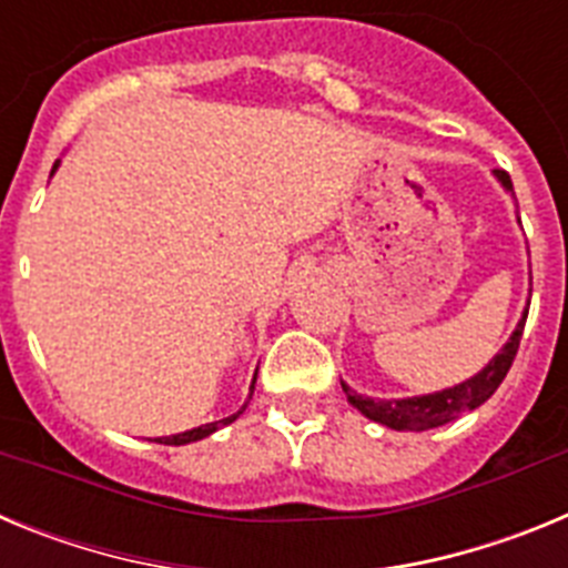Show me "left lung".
I'll use <instances>...</instances> for the list:
<instances>
[{
    "label": "left lung",
    "instance_id": "1",
    "mask_svg": "<svg viewBox=\"0 0 568 568\" xmlns=\"http://www.w3.org/2000/svg\"><path fill=\"white\" fill-rule=\"evenodd\" d=\"M495 175H498V182L511 193L509 173H506V170H495ZM526 315H529V310H524V318L518 321V327H515L511 338L504 344V349H500V353L495 355V358H491L478 375L466 378L464 384H455L449 386V389H440V393H433V395H418V398L381 400V398H364V395H358L355 389H349V386L341 381L346 400H349V404H353L355 409H358L361 415H366L369 420L389 426V429H398V433H424V429H435V426L449 424V420L460 418V415L469 413V409H478L480 404H486V400L495 395L500 381H504L506 373H509L511 361H515V355H518L520 335H524V327H526Z\"/></svg>",
    "mask_w": 568,
    "mask_h": 568
}]
</instances>
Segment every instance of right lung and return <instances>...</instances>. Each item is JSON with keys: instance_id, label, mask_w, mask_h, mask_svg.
I'll return each mask as SVG.
<instances>
[{"instance_id": "obj_1", "label": "right lung", "mask_w": 568, "mask_h": 568, "mask_svg": "<svg viewBox=\"0 0 568 568\" xmlns=\"http://www.w3.org/2000/svg\"><path fill=\"white\" fill-rule=\"evenodd\" d=\"M53 170H57V168H53ZM253 389H255V378H253V384H250V398H253ZM250 398L244 400V406H241L239 413H233V415H230V418L213 420V424H202V426H195V429H187V433L168 435V438H155V440H159V444H168V446H182V444H193V440H202V438H207V435H213L215 429H222V426L233 424V420L239 418V415L244 413V409H247Z\"/></svg>"}]
</instances>
